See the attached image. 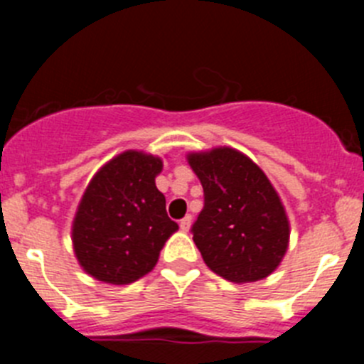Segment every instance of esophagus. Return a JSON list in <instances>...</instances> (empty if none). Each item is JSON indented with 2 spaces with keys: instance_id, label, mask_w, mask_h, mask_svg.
<instances>
[{
  "instance_id": "1",
  "label": "esophagus",
  "mask_w": 364,
  "mask_h": 364,
  "mask_svg": "<svg viewBox=\"0 0 364 364\" xmlns=\"http://www.w3.org/2000/svg\"><path fill=\"white\" fill-rule=\"evenodd\" d=\"M189 228H191V215H186V217L180 220V230L189 231Z\"/></svg>"
}]
</instances>
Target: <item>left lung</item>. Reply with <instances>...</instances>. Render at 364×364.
Segmentation results:
<instances>
[{
  "mask_svg": "<svg viewBox=\"0 0 364 364\" xmlns=\"http://www.w3.org/2000/svg\"><path fill=\"white\" fill-rule=\"evenodd\" d=\"M204 188L193 240L211 272L244 284L277 269L290 242V222L264 171L233 147L189 153Z\"/></svg>",
  "mask_w": 364,
  "mask_h": 364,
  "instance_id": "obj_1",
  "label": "left lung"
}]
</instances>
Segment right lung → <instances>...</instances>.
I'll list each match as a JSON object with an SVG mask.
<instances>
[{"instance_id": "1", "label": "right lung", "mask_w": 364, "mask_h": 364, "mask_svg": "<svg viewBox=\"0 0 364 364\" xmlns=\"http://www.w3.org/2000/svg\"><path fill=\"white\" fill-rule=\"evenodd\" d=\"M162 159L124 151L92 176L73 220L74 255L91 277L129 284L154 268L178 230L154 178Z\"/></svg>"}]
</instances>
